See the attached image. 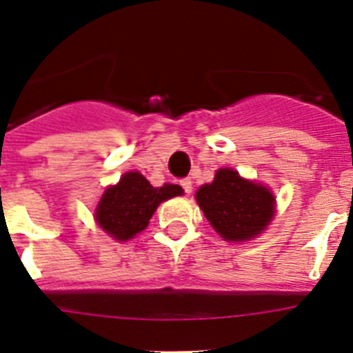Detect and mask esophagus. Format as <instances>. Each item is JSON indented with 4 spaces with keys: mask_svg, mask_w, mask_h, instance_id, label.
Instances as JSON below:
<instances>
[{
    "mask_svg": "<svg viewBox=\"0 0 353 353\" xmlns=\"http://www.w3.org/2000/svg\"><path fill=\"white\" fill-rule=\"evenodd\" d=\"M180 185L183 187L185 194H191V192H192V180L191 179H183L182 182H180Z\"/></svg>",
    "mask_w": 353,
    "mask_h": 353,
    "instance_id": "obj_1",
    "label": "esophagus"
}]
</instances>
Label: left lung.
I'll use <instances>...</instances> for the list:
<instances>
[{
  "mask_svg": "<svg viewBox=\"0 0 353 353\" xmlns=\"http://www.w3.org/2000/svg\"><path fill=\"white\" fill-rule=\"evenodd\" d=\"M196 201L215 232L232 242L256 236L274 215L272 192L228 168L215 173L214 182L199 187Z\"/></svg>",
  "mask_w": 353,
  "mask_h": 353,
  "instance_id": "8db88e82",
  "label": "left lung"
}]
</instances>
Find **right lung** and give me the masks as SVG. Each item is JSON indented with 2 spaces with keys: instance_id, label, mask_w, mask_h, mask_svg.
Segmentation results:
<instances>
[{
  "instance_id": "add662e5",
  "label": "right lung",
  "mask_w": 353,
  "mask_h": 353,
  "mask_svg": "<svg viewBox=\"0 0 353 353\" xmlns=\"http://www.w3.org/2000/svg\"><path fill=\"white\" fill-rule=\"evenodd\" d=\"M182 194V187L164 183L154 187L143 174L130 171L117 185L108 187L97 205L99 226L117 240H129L148 226L159 203Z\"/></svg>"
}]
</instances>
